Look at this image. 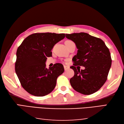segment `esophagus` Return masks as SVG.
Here are the masks:
<instances>
[{
    "mask_svg": "<svg viewBox=\"0 0 124 124\" xmlns=\"http://www.w3.org/2000/svg\"><path fill=\"white\" fill-rule=\"evenodd\" d=\"M64 70L66 71V70H67L69 69V67H68V66H64Z\"/></svg>",
    "mask_w": 124,
    "mask_h": 124,
    "instance_id": "obj_1",
    "label": "esophagus"
}]
</instances>
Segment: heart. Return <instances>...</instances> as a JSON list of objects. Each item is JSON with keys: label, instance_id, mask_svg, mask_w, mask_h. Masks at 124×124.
Instances as JSON below:
<instances>
[{"label": "heart", "instance_id": "b5f03b06", "mask_svg": "<svg viewBox=\"0 0 124 124\" xmlns=\"http://www.w3.org/2000/svg\"><path fill=\"white\" fill-rule=\"evenodd\" d=\"M66 42H72V41H71V40H67Z\"/></svg>", "mask_w": 124, "mask_h": 124}]
</instances>
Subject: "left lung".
Masks as SVG:
<instances>
[{"label": "left lung", "instance_id": "obj_1", "mask_svg": "<svg viewBox=\"0 0 124 124\" xmlns=\"http://www.w3.org/2000/svg\"><path fill=\"white\" fill-rule=\"evenodd\" d=\"M67 39L75 43L78 49L73 57L74 76L70 83L74 90L90 95L99 90L107 79L112 59L108 48L99 38L85 32L66 34ZM77 65L85 66L80 70Z\"/></svg>", "mask_w": 124, "mask_h": 124}]
</instances>
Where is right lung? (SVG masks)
Segmentation results:
<instances>
[{
  "label": "right lung",
  "mask_w": 124,
  "mask_h": 124,
  "mask_svg": "<svg viewBox=\"0 0 124 124\" xmlns=\"http://www.w3.org/2000/svg\"><path fill=\"white\" fill-rule=\"evenodd\" d=\"M64 37V33H33L18 48L16 73L22 86L31 95L43 96L55 88L58 76L64 72L63 66L58 63L47 69L46 62L52 56L54 46Z\"/></svg>",
  "instance_id": "add662e5"
}]
</instances>
